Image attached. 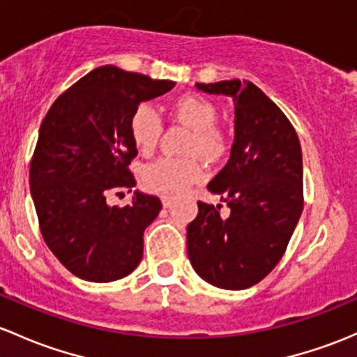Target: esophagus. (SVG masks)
<instances>
[{
	"mask_svg": "<svg viewBox=\"0 0 357 357\" xmlns=\"http://www.w3.org/2000/svg\"><path fill=\"white\" fill-rule=\"evenodd\" d=\"M172 200H174V198H172L171 195H162V197H160V202H162L164 207H169V205L172 204Z\"/></svg>",
	"mask_w": 357,
	"mask_h": 357,
	"instance_id": "esophagus-1",
	"label": "esophagus"
}]
</instances>
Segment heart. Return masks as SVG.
Here are the masks:
<instances>
[{
	"instance_id": "heart-1",
	"label": "heart",
	"mask_w": 357,
	"mask_h": 357,
	"mask_svg": "<svg viewBox=\"0 0 357 357\" xmlns=\"http://www.w3.org/2000/svg\"><path fill=\"white\" fill-rule=\"evenodd\" d=\"M172 114L193 130L186 153L208 160L219 159L226 149L222 131L215 126L219 111L215 104L202 96H183L172 104ZM130 137L142 153H152L162 137V118L155 107L142 102L135 107L128 121ZM204 178V166L195 157H160L142 169V181L155 193H181Z\"/></svg>"
}]
</instances>
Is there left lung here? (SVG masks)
Here are the masks:
<instances>
[{
    "mask_svg": "<svg viewBox=\"0 0 357 357\" xmlns=\"http://www.w3.org/2000/svg\"><path fill=\"white\" fill-rule=\"evenodd\" d=\"M234 99L236 137L226 167L208 183L231 208L198 202L188 224V257L195 272L220 289L260 282L286 253L303 212V155L294 126L251 82L197 84Z\"/></svg>",
    "mask_w": 357,
    "mask_h": 357,
    "instance_id": "1",
    "label": "left lung"
}]
</instances>
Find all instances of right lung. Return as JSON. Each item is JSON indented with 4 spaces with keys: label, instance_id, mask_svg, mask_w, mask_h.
Masks as SVG:
<instances>
[{
    "label": "right lung",
    "instance_id": "right-lung-1",
    "mask_svg": "<svg viewBox=\"0 0 357 357\" xmlns=\"http://www.w3.org/2000/svg\"><path fill=\"white\" fill-rule=\"evenodd\" d=\"M118 66H99L52 102L30 160V193L40 234L73 275L112 282L138 267L144 231L159 215L157 197L135 193L126 207L107 197L137 186L138 150L128 121L142 100L174 87Z\"/></svg>",
    "mask_w": 357,
    "mask_h": 357
}]
</instances>
